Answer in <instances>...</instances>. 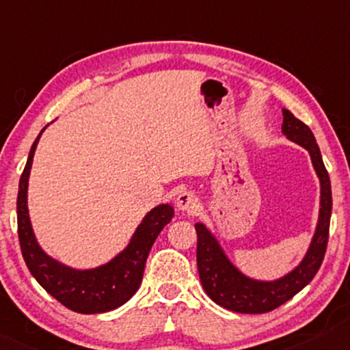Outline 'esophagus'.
<instances>
[{"mask_svg": "<svg viewBox=\"0 0 350 350\" xmlns=\"http://www.w3.org/2000/svg\"><path fill=\"white\" fill-rule=\"evenodd\" d=\"M177 208L180 211H184L187 214H193L196 209H198L200 206V200L198 196L195 193H191V191H182V193L177 196V201H176Z\"/></svg>", "mask_w": 350, "mask_h": 350, "instance_id": "obj_1", "label": "esophagus"}]
</instances>
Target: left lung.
Instances as JSON below:
<instances>
[{"label":"left lung","mask_w":350,"mask_h":350,"mask_svg":"<svg viewBox=\"0 0 350 350\" xmlns=\"http://www.w3.org/2000/svg\"><path fill=\"white\" fill-rule=\"evenodd\" d=\"M282 133L288 139L303 146L311 155L312 165L321 179V214L316 234L311 247L299 267L282 279L273 282H262L245 278L239 273L220 249L217 241L209 233L203 224H196L198 234L196 244V265H198L200 280L208 297L228 311L243 314H265L279 308L280 304L293 298L314 279L323 262L328 244L329 217H332V184L325 168L321 149L316 137L308 125L297 119L292 112L284 109Z\"/></svg>","instance_id":"obj_1"}]
</instances>
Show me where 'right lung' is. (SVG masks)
Returning <instances> with one entry per match:
<instances>
[{
    "mask_svg": "<svg viewBox=\"0 0 350 350\" xmlns=\"http://www.w3.org/2000/svg\"><path fill=\"white\" fill-rule=\"evenodd\" d=\"M44 130L46 128H42V131ZM42 131L33 142L25 170L18 182L17 233L23 260L39 285L65 308L81 314L112 311L126 303L139 288L147 255L163 226L168 225L174 217V209L170 204H160L152 209L142 220V224L137 226L128 247L107 265H103L96 269H87V271H76V269L63 267L39 247L28 217V176L34 150H36Z\"/></svg>",
    "mask_w": 350,
    "mask_h": 350,
    "instance_id": "add662e5",
    "label": "right lung"
}]
</instances>
